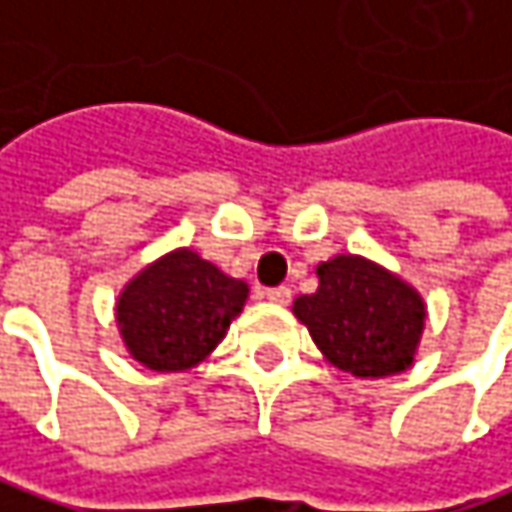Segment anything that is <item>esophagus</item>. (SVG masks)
I'll return each mask as SVG.
<instances>
[{
    "instance_id": "obj_1",
    "label": "esophagus",
    "mask_w": 512,
    "mask_h": 512,
    "mask_svg": "<svg viewBox=\"0 0 512 512\" xmlns=\"http://www.w3.org/2000/svg\"><path fill=\"white\" fill-rule=\"evenodd\" d=\"M266 300L278 303V306H286L292 300V289L289 286H275V289H266Z\"/></svg>"
}]
</instances>
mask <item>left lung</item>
<instances>
[{
    "label": "left lung",
    "instance_id": "left-lung-1",
    "mask_svg": "<svg viewBox=\"0 0 512 512\" xmlns=\"http://www.w3.org/2000/svg\"><path fill=\"white\" fill-rule=\"evenodd\" d=\"M318 292L292 312L332 367L355 378H387L412 367L427 306L418 289L361 255H335L318 269Z\"/></svg>",
    "mask_w": 512,
    "mask_h": 512
}]
</instances>
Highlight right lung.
<instances>
[{
  "label": "right lung",
  "instance_id": "obj_1",
  "mask_svg": "<svg viewBox=\"0 0 512 512\" xmlns=\"http://www.w3.org/2000/svg\"><path fill=\"white\" fill-rule=\"evenodd\" d=\"M246 298V280L229 278L191 249H174L125 283L114 312L137 364L154 372H186L226 338Z\"/></svg>",
  "mask_w": 512,
  "mask_h": 512
}]
</instances>
